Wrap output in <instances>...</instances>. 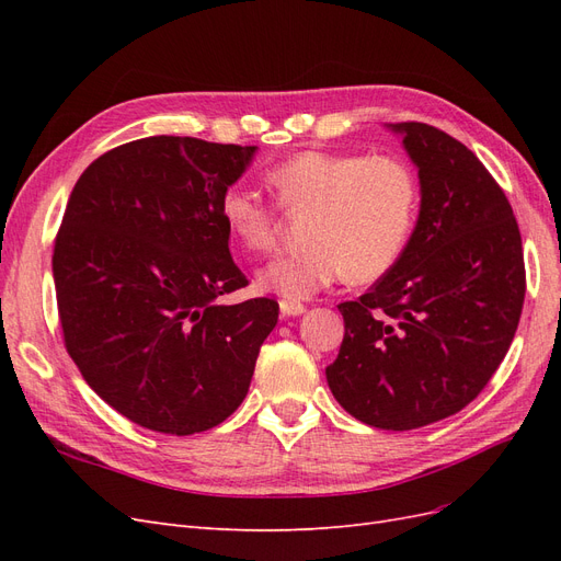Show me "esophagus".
Masks as SVG:
<instances>
[{
	"label": "esophagus",
	"mask_w": 561,
	"mask_h": 561,
	"mask_svg": "<svg viewBox=\"0 0 561 561\" xmlns=\"http://www.w3.org/2000/svg\"><path fill=\"white\" fill-rule=\"evenodd\" d=\"M280 313L287 316V318H295V316L307 313V307H304L301 301H295V299H280Z\"/></svg>",
	"instance_id": "34e87169"
}]
</instances>
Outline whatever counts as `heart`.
<instances>
[{
  "label": "heart",
  "mask_w": 561,
  "mask_h": 561,
  "mask_svg": "<svg viewBox=\"0 0 561 561\" xmlns=\"http://www.w3.org/2000/svg\"><path fill=\"white\" fill-rule=\"evenodd\" d=\"M266 182L283 208H316L311 248L276 254L257 271L266 293L311 299L346 276L377 280L410 243L419 186L410 165L396 157L309 149L271 165ZM219 215L245 250L266 252L274 245L276 208L252 186L229 184L219 198Z\"/></svg>",
  "instance_id": "1"
}]
</instances>
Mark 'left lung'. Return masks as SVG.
Masks as SVG:
<instances>
[{
    "label": "left lung",
    "mask_w": 561,
    "mask_h": 561,
    "mask_svg": "<svg viewBox=\"0 0 561 561\" xmlns=\"http://www.w3.org/2000/svg\"><path fill=\"white\" fill-rule=\"evenodd\" d=\"M419 171V217L398 264L339 304L344 342L325 369L367 426L412 431L461 412L513 344L526 293L511 203L472 151L428 124H388Z\"/></svg>",
    "instance_id": "8db88e82"
}]
</instances>
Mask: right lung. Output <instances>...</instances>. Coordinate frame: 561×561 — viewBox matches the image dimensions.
<instances>
[{"label":"right lung","instance_id":"add662e5","mask_svg":"<svg viewBox=\"0 0 561 561\" xmlns=\"http://www.w3.org/2000/svg\"><path fill=\"white\" fill-rule=\"evenodd\" d=\"M257 147L151 135L95 159L54 250L65 346L87 383L142 428L194 435L248 396L278 301L222 304L248 285L219 198Z\"/></svg>","mask_w":561,"mask_h":561}]
</instances>
